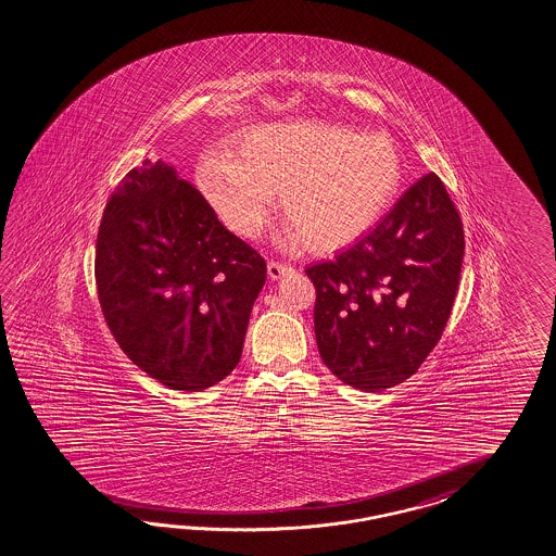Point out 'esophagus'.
<instances>
[{
  "instance_id": "34e87169",
  "label": "esophagus",
  "mask_w": 556,
  "mask_h": 556,
  "mask_svg": "<svg viewBox=\"0 0 556 556\" xmlns=\"http://www.w3.org/2000/svg\"><path fill=\"white\" fill-rule=\"evenodd\" d=\"M289 270H291V267L286 265V263H277V261H270L269 265H267V273H269V277L273 279V281H279L281 277H286Z\"/></svg>"
}]
</instances>
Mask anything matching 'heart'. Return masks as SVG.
<instances>
[{
	"label": "heart",
	"mask_w": 556,
	"mask_h": 556,
	"mask_svg": "<svg viewBox=\"0 0 556 556\" xmlns=\"http://www.w3.org/2000/svg\"><path fill=\"white\" fill-rule=\"evenodd\" d=\"M232 155H206L198 165L202 192L223 223L256 239L281 194L287 237L312 253L344 249L372 230L403 181L391 139L317 121L253 129L235 141Z\"/></svg>",
	"instance_id": "1"
}]
</instances>
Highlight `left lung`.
<instances>
[{
	"label": "left lung",
	"instance_id": "1",
	"mask_svg": "<svg viewBox=\"0 0 556 556\" xmlns=\"http://www.w3.org/2000/svg\"><path fill=\"white\" fill-rule=\"evenodd\" d=\"M464 249L462 218L427 174L356 244L307 267L317 350L331 372L364 392L415 375L450 319Z\"/></svg>",
	"mask_w": 556,
	"mask_h": 556
}]
</instances>
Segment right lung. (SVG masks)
<instances>
[{
    "label": "right lung",
    "instance_id": "obj_1",
    "mask_svg": "<svg viewBox=\"0 0 556 556\" xmlns=\"http://www.w3.org/2000/svg\"><path fill=\"white\" fill-rule=\"evenodd\" d=\"M94 277L129 361L167 389L200 392L237 368L267 263L174 165L146 160L106 202Z\"/></svg>",
    "mask_w": 556,
    "mask_h": 556
}]
</instances>
